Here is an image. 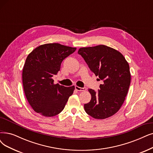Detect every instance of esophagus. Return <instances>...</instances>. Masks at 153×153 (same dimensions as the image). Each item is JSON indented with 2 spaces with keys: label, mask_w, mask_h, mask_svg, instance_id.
I'll use <instances>...</instances> for the list:
<instances>
[{
  "label": "esophagus",
  "mask_w": 153,
  "mask_h": 153,
  "mask_svg": "<svg viewBox=\"0 0 153 153\" xmlns=\"http://www.w3.org/2000/svg\"><path fill=\"white\" fill-rule=\"evenodd\" d=\"M75 89L78 91H84L87 89L86 88H80V87L77 86H75Z\"/></svg>",
  "instance_id": "1"
}]
</instances>
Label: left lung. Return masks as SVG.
Returning <instances> with one entry per match:
<instances>
[{
    "instance_id": "8db88e82",
    "label": "left lung",
    "mask_w": 153,
    "mask_h": 153,
    "mask_svg": "<svg viewBox=\"0 0 153 153\" xmlns=\"http://www.w3.org/2000/svg\"><path fill=\"white\" fill-rule=\"evenodd\" d=\"M78 53L98 79L103 81L98 92L88 89L91 99L84 104V110L96 119L113 116L123 103L131 84L128 62L120 52L103 45L80 48Z\"/></svg>"
}]
</instances>
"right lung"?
<instances>
[{"label":"right lung","instance_id":"add662e5","mask_svg":"<svg viewBox=\"0 0 153 153\" xmlns=\"http://www.w3.org/2000/svg\"><path fill=\"white\" fill-rule=\"evenodd\" d=\"M60 43H47L27 55L22 69V84L26 99L32 108L44 117H53L64 110L75 86L54 84L62 62L76 51Z\"/></svg>","mask_w":153,"mask_h":153}]
</instances>
